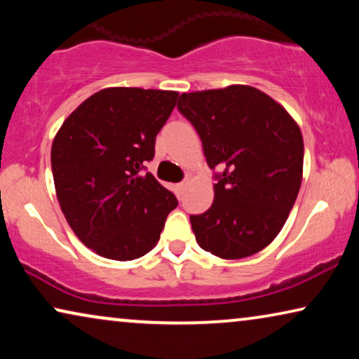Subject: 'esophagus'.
<instances>
[{"label": "esophagus", "mask_w": 359, "mask_h": 359, "mask_svg": "<svg viewBox=\"0 0 359 359\" xmlns=\"http://www.w3.org/2000/svg\"><path fill=\"white\" fill-rule=\"evenodd\" d=\"M186 186H188V181H183V183H180L178 186H176V191H178V196H183Z\"/></svg>", "instance_id": "1"}]
</instances>
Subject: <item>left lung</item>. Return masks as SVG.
Masks as SVG:
<instances>
[{
  "instance_id": "obj_1",
  "label": "left lung",
  "mask_w": 359,
  "mask_h": 359,
  "mask_svg": "<svg viewBox=\"0 0 359 359\" xmlns=\"http://www.w3.org/2000/svg\"><path fill=\"white\" fill-rule=\"evenodd\" d=\"M178 109L198 130L208 165L222 170L212 205L189 217L196 242L224 259L262 252L281 232L302 183L297 122L247 85L183 93Z\"/></svg>"
}]
</instances>
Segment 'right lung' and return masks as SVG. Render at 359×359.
<instances>
[{
	"label": "right lung",
	"mask_w": 359,
	"mask_h": 359,
	"mask_svg": "<svg viewBox=\"0 0 359 359\" xmlns=\"http://www.w3.org/2000/svg\"><path fill=\"white\" fill-rule=\"evenodd\" d=\"M176 91L104 88L63 121L50 160L68 225L100 257L130 262L155 247L178 199L144 163L178 101Z\"/></svg>",
	"instance_id": "add662e5"
}]
</instances>
